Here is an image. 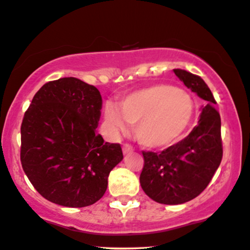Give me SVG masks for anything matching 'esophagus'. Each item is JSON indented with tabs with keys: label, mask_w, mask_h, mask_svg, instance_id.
<instances>
[{
	"label": "esophagus",
	"mask_w": 250,
	"mask_h": 250,
	"mask_svg": "<svg viewBox=\"0 0 250 250\" xmlns=\"http://www.w3.org/2000/svg\"><path fill=\"white\" fill-rule=\"evenodd\" d=\"M123 152H124V154H128V153L133 152V147L128 144H124L123 145Z\"/></svg>",
	"instance_id": "1"
}]
</instances>
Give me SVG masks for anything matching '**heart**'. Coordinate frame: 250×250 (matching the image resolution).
I'll return each instance as SVG.
<instances>
[{
  "mask_svg": "<svg viewBox=\"0 0 250 250\" xmlns=\"http://www.w3.org/2000/svg\"><path fill=\"white\" fill-rule=\"evenodd\" d=\"M118 110L107 106L105 118L116 130L135 125V137L144 147L168 148L183 137L193 117L192 98L171 85H152L122 98Z\"/></svg>",
  "mask_w": 250,
  "mask_h": 250,
  "instance_id": "obj_1",
  "label": "heart"
}]
</instances>
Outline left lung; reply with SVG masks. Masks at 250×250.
<instances>
[{"label":"left lung","instance_id":"left-lung-1","mask_svg":"<svg viewBox=\"0 0 250 250\" xmlns=\"http://www.w3.org/2000/svg\"><path fill=\"white\" fill-rule=\"evenodd\" d=\"M174 73L208 104L187 138L160 153L143 150L141 188L149 198L168 205L183 204L200 195L223 159L221 119L210 88L195 74L184 69Z\"/></svg>","mask_w":250,"mask_h":250}]
</instances>
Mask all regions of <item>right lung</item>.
<instances>
[{
  "label": "right lung",
  "instance_id": "right-lung-1",
  "mask_svg": "<svg viewBox=\"0 0 250 250\" xmlns=\"http://www.w3.org/2000/svg\"><path fill=\"white\" fill-rule=\"evenodd\" d=\"M101 109L98 89L76 78L50 81L36 92L21 126V162L44 198L84 208L105 193L123 152L96 132Z\"/></svg>",
  "mask_w": 250,
  "mask_h": 250
}]
</instances>
